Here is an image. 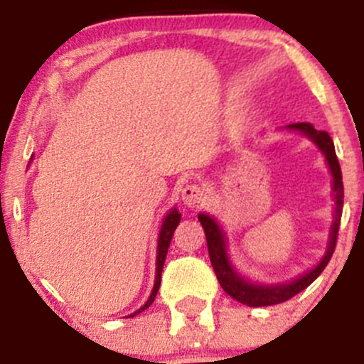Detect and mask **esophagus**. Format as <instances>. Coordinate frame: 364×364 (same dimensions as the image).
I'll list each match as a JSON object with an SVG mask.
<instances>
[{
	"label": "esophagus",
	"instance_id": "obj_1",
	"mask_svg": "<svg viewBox=\"0 0 364 364\" xmlns=\"http://www.w3.org/2000/svg\"><path fill=\"white\" fill-rule=\"evenodd\" d=\"M181 199H183V204H185L186 208L197 209V208H200V205H204L208 196H205L203 186L186 185L181 192Z\"/></svg>",
	"mask_w": 364,
	"mask_h": 364
}]
</instances>
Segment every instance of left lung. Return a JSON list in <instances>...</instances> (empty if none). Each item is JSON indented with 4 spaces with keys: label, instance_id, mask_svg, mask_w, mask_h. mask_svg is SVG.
<instances>
[{
    "label": "left lung",
    "instance_id": "1",
    "mask_svg": "<svg viewBox=\"0 0 364 364\" xmlns=\"http://www.w3.org/2000/svg\"><path fill=\"white\" fill-rule=\"evenodd\" d=\"M287 130H297L303 135H306L310 141L317 144L321 149L322 155L326 156V161L329 165V171L333 176V197H335V220H333L331 232H329V245L326 255L322 257L321 262L310 269L308 273L301 274L296 280L285 282V284H274V285H262V284H253V282L247 280L236 273V269L230 264L229 255H227V240L223 230L220 229L218 222L211 218L209 215L200 213L199 222L203 225L205 232V241H208V252L209 259H211L213 269H215L216 278H218L220 285L223 291L230 297H234L240 303L247 304V306H271V304L284 303V301L291 299L301 291L308 287L314 280H317L318 274L324 271L328 262L331 260L333 252L336 247V237H338L340 229V220H341V209H343V181H341V168L336 159L335 144L333 139L329 137L328 132L324 130H315L314 124L310 123H294L285 127Z\"/></svg>",
    "mask_w": 364,
    "mask_h": 364
}]
</instances>
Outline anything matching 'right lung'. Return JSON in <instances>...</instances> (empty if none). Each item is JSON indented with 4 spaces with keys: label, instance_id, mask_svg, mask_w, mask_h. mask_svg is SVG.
<instances>
[{
    "label": "right lung",
    "instance_id": "right-lung-1",
    "mask_svg": "<svg viewBox=\"0 0 364 364\" xmlns=\"http://www.w3.org/2000/svg\"><path fill=\"white\" fill-rule=\"evenodd\" d=\"M179 220H181V213L178 211V209H171V211L167 213V216H165L164 223H161V229H160V234H159V248H156V274H155V287H153L151 291V296H149V299L146 301L144 306L139 308L137 311H134V314L130 315V317H134V315L141 314V311H144L146 308L151 306V303L155 301L156 297V292H159L160 289V282H161V269H164V262H165V257H167V250H168V245H171V240H172V234H174L176 227L179 225Z\"/></svg>",
    "mask_w": 364,
    "mask_h": 364
}]
</instances>
